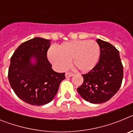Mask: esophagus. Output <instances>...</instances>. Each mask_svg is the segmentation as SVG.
<instances>
[{"label":"esophagus","mask_w":133,"mask_h":133,"mask_svg":"<svg viewBox=\"0 0 133 133\" xmlns=\"http://www.w3.org/2000/svg\"><path fill=\"white\" fill-rule=\"evenodd\" d=\"M73 76V74L70 73V72H66L65 73V77L66 78H70V77H72Z\"/></svg>","instance_id":"obj_1"}]
</instances>
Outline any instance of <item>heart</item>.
Masks as SVG:
<instances>
[{"instance_id":"b5f03b06","label":"heart","mask_w":133,"mask_h":133,"mask_svg":"<svg viewBox=\"0 0 133 133\" xmlns=\"http://www.w3.org/2000/svg\"><path fill=\"white\" fill-rule=\"evenodd\" d=\"M100 52V46L96 41L76 40L62 43L56 50L50 49L47 56L57 70H64L71 60V64L75 69L87 72L97 64Z\"/></svg>"}]
</instances>
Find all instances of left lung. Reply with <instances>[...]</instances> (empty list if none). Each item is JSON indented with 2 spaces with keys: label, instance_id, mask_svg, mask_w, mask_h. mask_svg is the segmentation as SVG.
Segmentation results:
<instances>
[{
  "label": "left lung",
  "instance_id": "obj_1",
  "mask_svg": "<svg viewBox=\"0 0 133 133\" xmlns=\"http://www.w3.org/2000/svg\"><path fill=\"white\" fill-rule=\"evenodd\" d=\"M101 54L98 63L83 75V84L77 89L81 97L93 104L105 103L119 90L123 78V66L118 50L109 43L97 39Z\"/></svg>",
  "mask_w": 133,
  "mask_h": 133
}]
</instances>
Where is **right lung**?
Returning a JSON list of instances; mask_svg holds the SVG:
<instances>
[{"mask_svg":"<svg viewBox=\"0 0 133 133\" xmlns=\"http://www.w3.org/2000/svg\"><path fill=\"white\" fill-rule=\"evenodd\" d=\"M50 40L35 37L22 43L10 58L9 81L17 97L32 105L52 101L64 73L54 71L47 59Z\"/></svg>","mask_w":133,"mask_h":133,"instance_id":"obj_1","label":"right lung"}]
</instances>
